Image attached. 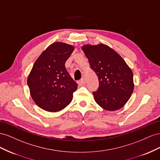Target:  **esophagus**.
Returning <instances> with one entry per match:
<instances>
[{
    "label": "esophagus",
    "mask_w": 160,
    "mask_h": 160,
    "mask_svg": "<svg viewBox=\"0 0 160 160\" xmlns=\"http://www.w3.org/2000/svg\"><path fill=\"white\" fill-rule=\"evenodd\" d=\"M79 83L81 84H86V80H85L84 78L81 79V80L79 81Z\"/></svg>",
    "instance_id": "esophagus-1"
}]
</instances>
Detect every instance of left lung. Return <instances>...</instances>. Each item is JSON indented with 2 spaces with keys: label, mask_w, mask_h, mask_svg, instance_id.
Here are the masks:
<instances>
[{
  "label": "left lung",
  "mask_w": 160,
  "mask_h": 160,
  "mask_svg": "<svg viewBox=\"0 0 160 160\" xmlns=\"http://www.w3.org/2000/svg\"><path fill=\"white\" fill-rule=\"evenodd\" d=\"M82 49L98 78L99 87L93 92L95 101L107 111L120 109L134 89L131 68L115 50L104 44L85 45Z\"/></svg>",
  "instance_id": "obj_1"
}]
</instances>
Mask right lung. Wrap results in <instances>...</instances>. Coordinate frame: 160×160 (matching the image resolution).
Masks as SVG:
<instances>
[{
    "label": "right lung",
    "mask_w": 160,
    "mask_h": 160,
    "mask_svg": "<svg viewBox=\"0 0 160 160\" xmlns=\"http://www.w3.org/2000/svg\"><path fill=\"white\" fill-rule=\"evenodd\" d=\"M71 45L51 44L35 61L27 78L30 94L35 104L48 112L66 107L78 84L66 69L65 63L74 51Z\"/></svg>",
    "instance_id": "1"
}]
</instances>
